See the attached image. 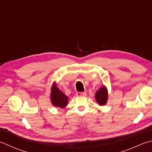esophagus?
<instances>
[{
	"instance_id": "34e87169",
	"label": "esophagus",
	"mask_w": 152,
	"mask_h": 152,
	"mask_svg": "<svg viewBox=\"0 0 152 152\" xmlns=\"http://www.w3.org/2000/svg\"><path fill=\"white\" fill-rule=\"evenodd\" d=\"M86 95V92H77L76 93V96L80 97V96H85Z\"/></svg>"
}]
</instances>
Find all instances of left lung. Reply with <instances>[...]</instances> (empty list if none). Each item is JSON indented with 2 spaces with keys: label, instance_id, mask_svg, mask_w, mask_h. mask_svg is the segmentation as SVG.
<instances>
[{
  "label": "left lung",
  "instance_id": "8db88e82",
  "mask_svg": "<svg viewBox=\"0 0 152 152\" xmlns=\"http://www.w3.org/2000/svg\"><path fill=\"white\" fill-rule=\"evenodd\" d=\"M107 90L105 86H102L96 93V98L97 102L101 105H105L107 100Z\"/></svg>",
  "mask_w": 152,
  "mask_h": 152
}]
</instances>
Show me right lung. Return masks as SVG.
<instances>
[{"instance_id":"right-lung-1","label":"right lung","mask_w":152,"mask_h":152,"mask_svg":"<svg viewBox=\"0 0 152 152\" xmlns=\"http://www.w3.org/2000/svg\"><path fill=\"white\" fill-rule=\"evenodd\" d=\"M68 101L67 96L58 90L55 84H53L51 91V102L53 105L60 108H64L67 105Z\"/></svg>"}]
</instances>
